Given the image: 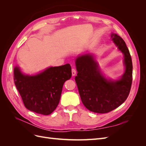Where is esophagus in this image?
<instances>
[{
    "mask_svg": "<svg viewBox=\"0 0 146 146\" xmlns=\"http://www.w3.org/2000/svg\"><path fill=\"white\" fill-rule=\"evenodd\" d=\"M76 72H77V71H76V69H75L74 68L72 69V76H74L76 74Z\"/></svg>",
    "mask_w": 146,
    "mask_h": 146,
    "instance_id": "esophagus-1",
    "label": "esophagus"
}]
</instances>
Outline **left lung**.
Returning a JSON list of instances; mask_svg holds the SVG:
<instances>
[{"label": "left lung", "instance_id": "8db88e82", "mask_svg": "<svg viewBox=\"0 0 146 146\" xmlns=\"http://www.w3.org/2000/svg\"><path fill=\"white\" fill-rule=\"evenodd\" d=\"M114 43L124 55L125 71L116 81L103 77L98 64L90 54L78 56L76 61L77 76L75 77L81 100L85 107L97 113H107L123 104L129 95L132 83V61L123 39L112 33Z\"/></svg>", "mask_w": 146, "mask_h": 146}]
</instances>
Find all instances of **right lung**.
<instances>
[{
	"instance_id": "add662e5",
	"label": "right lung",
	"mask_w": 146,
	"mask_h": 146,
	"mask_svg": "<svg viewBox=\"0 0 146 146\" xmlns=\"http://www.w3.org/2000/svg\"><path fill=\"white\" fill-rule=\"evenodd\" d=\"M72 76L66 64L50 67L36 76H25L18 67L14 69V81L25 107L30 111L48 115L58 106L64 83Z\"/></svg>"
}]
</instances>
